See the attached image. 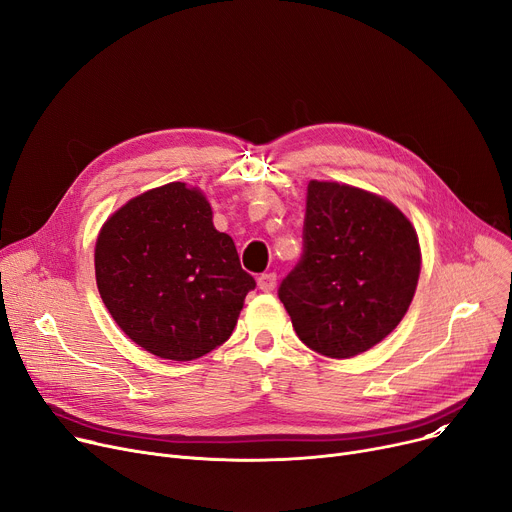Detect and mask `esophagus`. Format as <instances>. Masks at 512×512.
I'll list each match as a JSON object with an SVG mask.
<instances>
[{"mask_svg":"<svg viewBox=\"0 0 512 512\" xmlns=\"http://www.w3.org/2000/svg\"><path fill=\"white\" fill-rule=\"evenodd\" d=\"M257 286L263 290V292H272L276 288V274L274 272H267V274H261L257 278Z\"/></svg>","mask_w":512,"mask_h":512,"instance_id":"34e87169","label":"esophagus"}]
</instances>
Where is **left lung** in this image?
<instances>
[{"label":"left lung","mask_w":512,"mask_h":512,"mask_svg":"<svg viewBox=\"0 0 512 512\" xmlns=\"http://www.w3.org/2000/svg\"><path fill=\"white\" fill-rule=\"evenodd\" d=\"M419 270L417 232L390 201L355 186L311 180L303 255L278 297L311 351L348 359L400 324Z\"/></svg>","instance_id":"8db88e82"}]
</instances>
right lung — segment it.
<instances>
[{
    "instance_id": "add662e5",
    "label": "right lung",
    "mask_w": 512,
    "mask_h": 512,
    "mask_svg": "<svg viewBox=\"0 0 512 512\" xmlns=\"http://www.w3.org/2000/svg\"><path fill=\"white\" fill-rule=\"evenodd\" d=\"M95 278L122 332L172 361L224 344L255 288L234 240L213 228L205 195L184 182L130 199L103 224Z\"/></svg>"
}]
</instances>
